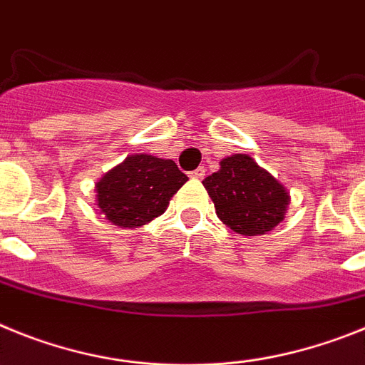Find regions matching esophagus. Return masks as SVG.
<instances>
[{
	"label": "esophagus",
	"instance_id": "34e87169",
	"mask_svg": "<svg viewBox=\"0 0 365 365\" xmlns=\"http://www.w3.org/2000/svg\"><path fill=\"white\" fill-rule=\"evenodd\" d=\"M205 176V169L204 167H198V169H195L191 173V178H195V180H202Z\"/></svg>",
	"mask_w": 365,
	"mask_h": 365
}]
</instances>
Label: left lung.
I'll return each instance as SVG.
<instances>
[{"label": "left lung", "mask_w": 365, "mask_h": 365, "mask_svg": "<svg viewBox=\"0 0 365 365\" xmlns=\"http://www.w3.org/2000/svg\"><path fill=\"white\" fill-rule=\"evenodd\" d=\"M217 217L244 237L264 235L287 215L290 195L250 154H233L204 180Z\"/></svg>", "instance_id": "8db88e82"}]
</instances>
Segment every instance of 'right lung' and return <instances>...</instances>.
<instances>
[{
	"mask_svg": "<svg viewBox=\"0 0 365 365\" xmlns=\"http://www.w3.org/2000/svg\"><path fill=\"white\" fill-rule=\"evenodd\" d=\"M187 176L173 160L132 154L95 183V205L119 227H141L165 213Z\"/></svg>",
	"mask_w": 365,
	"mask_h": 365,
	"instance_id": "obj_1",
	"label": "right lung"
}]
</instances>
